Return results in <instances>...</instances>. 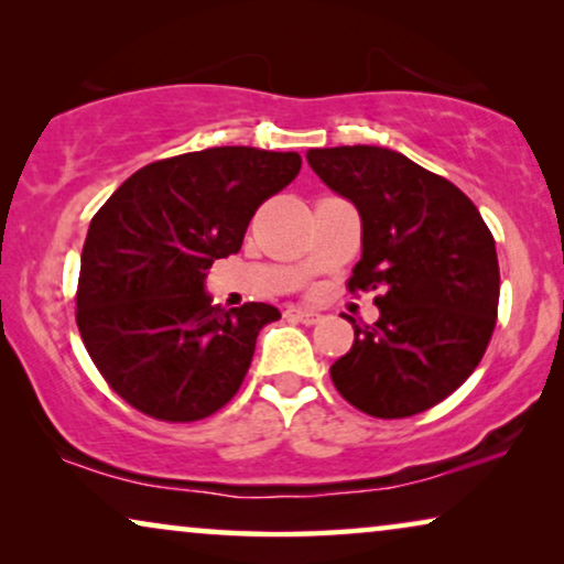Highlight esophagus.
Listing matches in <instances>:
<instances>
[{"instance_id": "1", "label": "esophagus", "mask_w": 564, "mask_h": 564, "mask_svg": "<svg viewBox=\"0 0 564 564\" xmlns=\"http://www.w3.org/2000/svg\"><path fill=\"white\" fill-rule=\"evenodd\" d=\"M284 315H288L290 321L305 323V326H315V323H321V318H323L318 311H311V307H288Z\"/></svg>"}]
</instances>
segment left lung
Returning <instances> with one entry per match:
<instances>
[{"instance_id": "8db88e82", "label": "left lung", "mask_w": 564, "mask_h": 564, "mask_svg": "<svg viewBox=\"0 0 564 564\" xmlns=\"http://www.w3.org/2000/svg\"><path fill=\"white\" fill-rule=\"evenodd\" d=\"M307 164L361 218L349 292L375 290L380 318L354 323L330 365L344 400L375 419H408L449 398L488 349L500 272L490 228L465 192L382 145L311 149Z\"/></svg>"}]
</instances>
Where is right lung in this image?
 Listing matches in <instances>:
<instances>
[{
	"label": "right lung",
	"instance_id": "obj_1",
	"mask_svg": "<svg viewBox=\"0 0 564 564\" xmlns=\"http://www.w3.org/2000/svg\"><path fill=\"white\" fill-rule=\"evenodd\" d=\"M295 151L218 145L128 176L89 223L76 326L107 384L151 419L199 421L241 388L267 303L234 311L203 290L215 259L241 251L259 205L295 180Z\"/></svg>",
	"mask_w": 564,
	"mask_h": 564
}]
</instances>
